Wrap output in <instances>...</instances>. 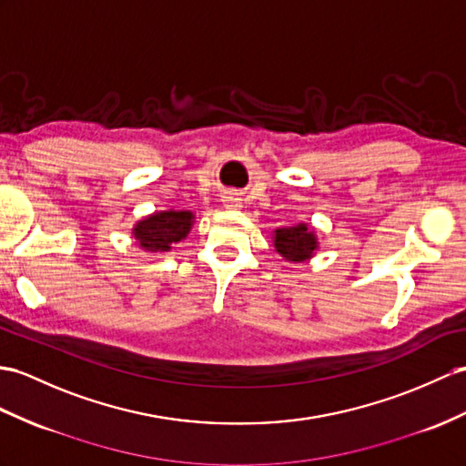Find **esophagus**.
<instances>
[{
	"label": "esophagus",
	"instance_id": "obj_1",
	"mask_svg": "<svg viewBox=\"0 0 466 466\" xmlns=\"http://www.w3.org/2000/svg\"><path fill=\"white\" fill-rule=\"evenodd\" d=\"M223 206L227 209H239L241 208V198L235 194V191H227L223 196Z\"/></svg>",
	"mask_w": 466,
	"mask_h": 466
}]
</instances>
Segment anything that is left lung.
I'll use <instances>...</instances> for the list:
<instances>
[{"instance_id":"obj_1","label":"left lung","mask_w":466,"mask_h":466,"mask_svg":"<svg viewBox=\"0 0 466 466\" xmlns=\"http://www.w3.org/2000/svg\"><path fill=\"white\" fill-rule=\"evenodd\" d=\"M272 243H275L277 253L290 263H304L319 251V237L309 223L279 227L272 233Z\"/></svg>"}]
</instances>
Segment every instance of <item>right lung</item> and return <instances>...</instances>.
Instances as JSON below:
<instances>
[{
  "label": "right lung",
  "instance_id": "add662e5",
  "mask_svg": "<svg viewBox=\"0 0 466 466\" xmlns=\"http://www.w3.org/2000/svg\"><path fill=\"white\" fill-rule=\"evenodd\" d=\"M196 215L191 211H156L134 225L132 235L146 253L172 251L174 245L186 239L191 231Z\"/></svg>",
  "mask_w": 466,
  "mask_h": 466
}]
</instances>
